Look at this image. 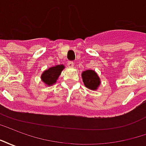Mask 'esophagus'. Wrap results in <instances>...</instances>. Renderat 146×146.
<instances>
[{
	"mask_svg": "<svg viewBox=\"0 0 146 146\" xmlns=\"http://www.w3.org/2000/svg\"><path fill=\"white\" fill-rule=\"evenodd\" d=\"M67 65H68V66L69 67H73L74 66V62H73V61H70V62H67Z\"/></svg>",
	"mask_w": 146,
	"mask_h": 146,
	"instance_id": "obj_1",
	"label": "esophagus"
}]
</instances>
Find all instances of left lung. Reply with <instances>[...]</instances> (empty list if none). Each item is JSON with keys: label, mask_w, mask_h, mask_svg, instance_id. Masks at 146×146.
Listing matches in <instances>:
<instances>
[{"label": "left lung", "mask_w": 146, "mask_h": 146, "mask_svg": "<svg viewBox=\"0 0 146 146\" xmlns=\"http://www.w3.org/2000/svg\"><path fill=\"white\" fill-rule=\"evenodd\" d=\"M83 82L86 88L92 91L98 90L101 84V80L95 70H88L84 71L81 74Z\"/></svg>", "instance_id": "left-lung-1"}]
</instances>
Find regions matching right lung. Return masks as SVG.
I'll use <instances>...</instances> for the list:
<instances>
[{"mask_svg": "<svg viewBox=\"0 0 146 146\" xmlns=\"http://www.w3.org/2000/svg\"><path fill=\"white\" fill-rule=\"evenodd\" d=\"M65 69L64 65H58L50 67L48 70H44L42 73L40 78L45 85L52 86L56 83L57 80L60 76L62 71Z\"/></svg>", "mask_w": 146, "mask_h": 146, "instance_id": "add662e5", "label": "right lung"}]
</instances>
